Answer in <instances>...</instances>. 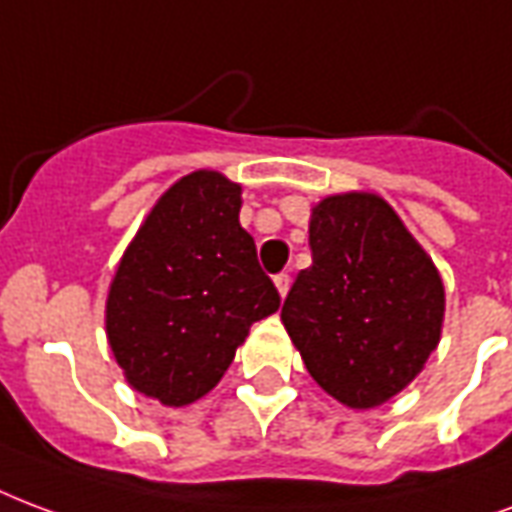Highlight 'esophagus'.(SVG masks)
Returning <instances> with one entry per match:
<instances>
[{"instance_id": "esophagus-1", "label": "esophagus", "mask_w": 512, "mask_h": 512, "mask_svg": "<svg viewBox=\"0 0 512 512\" xmlns=\"http://www.w3.org/2000/svg\"><path fill=\"white\" fill-rule=\"evenodd\" d=\"M272 281H275V286H278L281 297H286V294H289V286H292V275H289V272H278Z\"/></svg>"}]
</instances>
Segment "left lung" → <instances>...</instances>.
Masks as SVG:
<instances>
[{"label": "left lung", "mask_w": 512, "mask_h": 512, "mask_svg": "<svg viewBox=\"0 0 512 512\" xmlns=\"http://www.w3.org/2000/svg\"><path fill=\"white\" fill-rule=\"evenodd\" d=\"M308 234L313 264L283 302V324L322 390L352 409L384 404L439 343V272L374 193L324 199Z\"/></svg>", "instance_id": "8db88e82"}]
</instances>
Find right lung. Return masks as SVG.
<instances>
[{
    "instance_id": "obj_1",
    "label": "right lung",
    "mask_w": 512,
    "mask_h": 512,
    "mask_svg": "<svg viewBox=\"0 0 512 512\" xmlns=\"http://www.w3.org/2000/svg\"><path fill=\"white\" fill-rule=\"evenodd\" d=\"M240 204V185L193 171L155 204L119 261L108 343L128 382L160 404L210 393L251 324L281 305Z\"/></svg>"
}]
</instances>
